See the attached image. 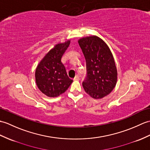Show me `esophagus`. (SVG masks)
I'll use <instances>...</instances> for the list:
<instances>
[{"instance_id":"obj_1","label":"esophagus","mask_w":150,"mask_h":150,"mask_svg":"<svg viewBox=\"0 0 150 150\" xmlns=\"http://www.w3.org/2000/svg\"><path fill=\"white\" fill-rule=\"evenodd\" d=\"M79 79H80L79 76V75H76L75 76V78L74 79V81H78V80H79Z\"/></svg>"}]
</instances>
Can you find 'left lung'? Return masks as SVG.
<instances>
[{
    "mask_svg": "<svg viewBox=\"0 0 150 150\" xmlns=\"http://www.w3.org/2000/svg\"><path fill=\"white\" fill-rule=\"evenodd\" d=\"M86 62L87 75L82 82L85 91L95 99L109 95L116 86L117 69L107 45L96 36L79 41Z\"/></svg>",
    "mask_w": 150,
    "mask_h": 150,
    "instance_id": "8db88e82",
    "label": "left lung"
}]
</instances>
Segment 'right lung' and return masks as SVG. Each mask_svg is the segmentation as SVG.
I'll list each match as a JSON object with an SVG mask.
<instances>
[{
    "label": "right lung",
    "instance_id": "add662e5",
    "mask_svg": "<svg viewBox=\"0 0 150 150\" xmlns=\"http://www.w3.org/2000/svg\"><path fill=\"white\" fill-rule=\"evenodd\" d=\"M70 44L68 40L58 43L45 55L36 69L35 78L38 89L48 97L64 93L73 82L68 77L61 58Z\"/></svg>",
    "mask_w": 150,
    "mask_h": 150
}]
</instances>
